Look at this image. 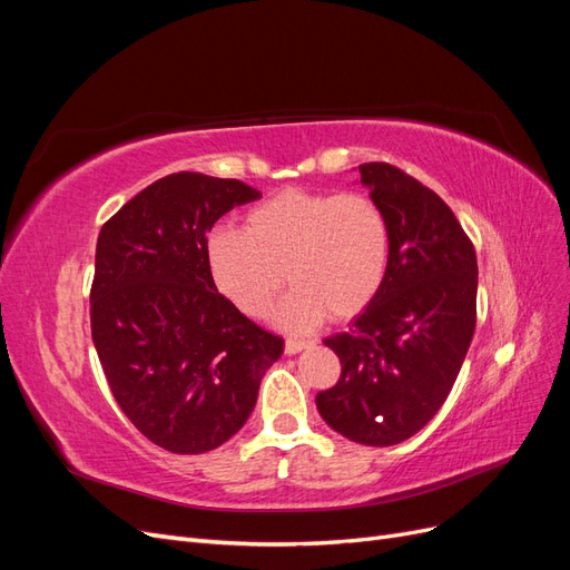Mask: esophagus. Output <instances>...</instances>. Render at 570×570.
<instances>
[{
  "label": "esophagus",
  "instance_id": "34e87169",
  "mask_svg": "<svg viewBox=\"0 0 570 570\" xmlns=\"http://www.w3.org/2000/svg\"><path fill=\"white\" fill-rule=\"evenodd\" d=\"M306 347H308V340H295V337L285 340V354H297V352H302Z\"/></svg>",
  "mask_w": 570,
  "mask_h": 570
}]
</instances>
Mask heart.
<instances>
[{"instance_id":"heart-1","label":"heart","mask_w":570,"mask_h":570,"mask_svg":"<svg viewBox=\"0 0 570 570\" xmlns=\"http://www.w3.org/2000/svg\"><path fill=\"white\" fill-rule=\"evenodd\" d=\"M390 223L361 193L289 187L258 204L245 230L214 228L206 266L216 289L249 318L268 314L287 283L278 323L308 331L325 316H358L381 292L390 266Z\"/></svg>"}]
</instances>
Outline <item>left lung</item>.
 I'll return each mask as SVG.
<instances>
[{"label":"left lung","mask_w":570,"mask_h":570,"mask_svg":"<svg viewBox=\"0 0 570 570\" xmlns=\"http://www.w3.org/2000/svg\"><path fill=\"white\" fill-rule=\"evenodd\" d=\"M358 170L390 223V266L366 312L325 340L342 373L316 406L340 435L390 446L416 435L452 392L475 333L478 262L433 189L385 161Z\"/></svg>","instance_id":"left-lung-1"}]
</instances>
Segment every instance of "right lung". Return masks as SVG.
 <instances>
[{"label":"right lung","instance_id":"obj_1","mask_svg":"<svg viewBox=\"0 0 570 570\" xmlns=\"http://www.w3.org/2000/svg\"><path fill=\"white\" fill-rule=\"evenodd\" d=\"M262 195L235 178L170 174L101 226L90 287L92 342L120 411L174 454L230 440L256 404L283 337L216 289L206 235Z\"/></svg>","mask_w":570,"mask_h":570}]
</instances>
